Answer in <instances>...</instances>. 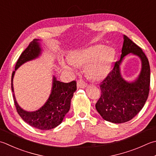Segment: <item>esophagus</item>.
<instances>
[{
    "label": "esophagus",
    "instance_id": "esophagus-1",
    "mask_svg": "<svg viewBox=\"0 0 156 156\" xmlns=\"http://www.w3.org/2000/svg\"><path fill=\"white\" fill-rule=\"evenodd\" d=\"M87 86V83H85V82L82 80H78V82H77L78 88H85Z\"/></svg>",
    "mask_w": 156,
    "mask_h": 156
}]
</instances>
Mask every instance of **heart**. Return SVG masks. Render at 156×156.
<instances>
[{
	"instance_id": "obj_1",
	"label": "heart",
	"mask_w": 156,
	"mask_h": 156,
	"mask_svg": "<svg viewBox=\"0 0 156 156\" xmlns=\"http://www.w3.org/2000/svg\"><path fill=\"white\" fill-rule=\"evenodd\" d=\"M115 57V51L111 47L95 45L80 51L70 53L69 62H60V66L63 71L74 73L75 67H84L87 76L94 81L104 79L109 74Z\"/></svg>"
}]
</instances>
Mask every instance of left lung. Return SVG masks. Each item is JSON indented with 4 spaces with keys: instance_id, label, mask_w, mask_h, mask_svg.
Masks as SVG:
<instances>
[{
    "instance_id": "obj_1",
    "label": "left lung",
    "mask_w": 156,
    "mask_h": 156,
    "mask_svg": "<svg viewBox=\"0 0 156 156\" xmlns=\"http://www.w3.org/2000/svg\"><path fill=\"white\" fill-rule=\"evenodd\" d=\"M123 38L120 59L100 84L101 95L95 105L101 116L115 124L132 120L141 110L147 99L150 85V67L147 57L126 36L123 35ZM129 54L139 56L142 62L140 74L131 82L124 80L120 69L123 59Z\"/></svg>"
}]
</instances>
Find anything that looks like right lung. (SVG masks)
<instances>
[{"mask_svg": "<svg viewBox=\"0 0 156 156\" xmlns=\"http://www.w3.org/2000/svg\"><path fill=\"white\" fill-rule=\"evenodd\" d=\"M40 41L41 40L39 39H34L21 54L15 65V71L12 74L11 89L13 93L15 105L20 117L31 126L44 130L54 129L62 122L69 110L71 99L77 87L76 81L64 83L57 80L55 76H53L51 94L41 108L34 112H27L19 105L14 93L13 81L15 73L23 63L37 59L41 55L42 49Z\"/></svg>", "mask_w": 156, "mask_h": 156, "instance_id": "obj_1", "label": "right lung"}]
</instances>
